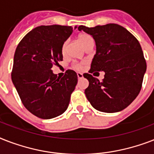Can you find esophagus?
<instances>
[{
  "mask_svg": "<svg viewBox=\"0 0 154 154\" xmlns=\"http://www.w3.org/2000/svg\"><path fill=\"white\" fill-rule=\"evenodd\" d=\"M77 77H78V79H82L83 78V74L81 73V72H77Z\"/></svg>",
  "mask_w": 154,
  "mask_h": 154,
  "instance_id": "obj_1",
  "label": "esophagus"
}]
</instances>
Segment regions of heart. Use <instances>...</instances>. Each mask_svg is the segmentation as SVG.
Returning <instances> with one entry per match:
<instances>
[{
    "label": "heart",
    "mask_w": 154,
    "mask_h": 154,
    "mask_svg": "<svg viewBox=\"0 0 154 154\" xmlns=\"http://www.w3.org/2000/svg\"><path fill=\"white\" fill-rule=\"evenodd\" d=\"M77 40H78V42L81 45H82L83 48L86 46L87 45H89V43H91V42H94V40H93V37L89 35L88 33H81V34L78 35V37H77ZM67 45H68V42H65L62 45V49H61V52H62L63 55H65V52H66V49H67ZM78 68V67H77Z\"/></svg>",
    "instance_id": "heart-1"
}]
</instances>
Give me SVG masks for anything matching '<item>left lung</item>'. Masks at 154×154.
Masks as SVG:
<instances>
[{
	"instance_id": "left-lung-1",
	"label": "left lung",
	"mask_w": 154,
	"mask_h": 154,
	"mask_svg": "<svg viewBox=\"0 0 154 154\" xmlns=\"http://www.w3.org/2000/svg\"><path fill=\"white\" fill-rule=\"evenodd\" d=\"M78 30L91 35L96 43V54L90 73L105 72L100 82L89 73L84 77L89 84L85 94L92 106L104 112H117L129 106L139 94L146 71L141 45L134 35L117 24Z\"/></svg>"
}]
</instances>
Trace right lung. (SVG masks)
Masks as SVG:
<instances>
[{"instance_id":"1","label":"right lung","mask_w":154,"mask_h":154,"mask_svg":"<svg viewBox=\"0 0 154 154\" xmlns=\"http://www.w3.org/2000/svg\"><path fill=\"white\" fill-rule=\"evenodd\" d=\"M74 29L41 25L28 32L16 49L12 81L25 107L42 119L62 114L77 85L73 70H67L61 78L52 70L53 64L63 60L62 45Z\"/></svg>"}]
</instances>
